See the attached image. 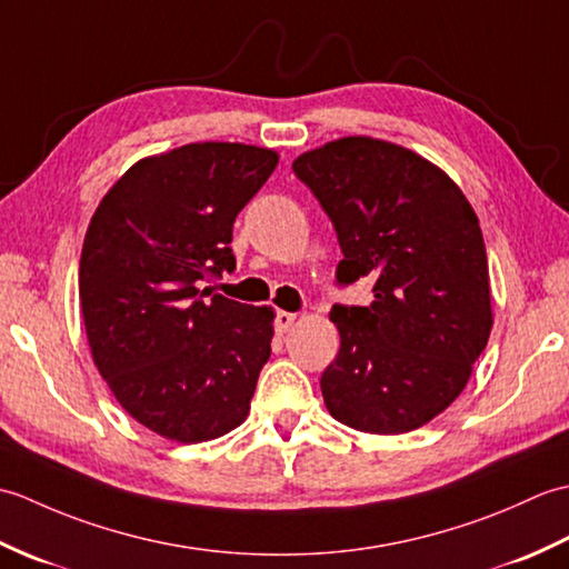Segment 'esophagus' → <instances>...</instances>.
<instances>
[{"label": "esophagus", "instance_id": "esophagus-1", "mask_svg": "<svg viewBox=\"0 0 569 569\" xmlns=\"http://www.w3.org/2000/svg\"><path fill=\"white\" fill-rule=\"evenodd\" d=\"M298 320V316H296V312H286V310H281V312H276V332L278 335H286L288 330H291L293 328V322Z\"/></svg>", "mask_w": 569, "mask_h": 569}]
</instances>
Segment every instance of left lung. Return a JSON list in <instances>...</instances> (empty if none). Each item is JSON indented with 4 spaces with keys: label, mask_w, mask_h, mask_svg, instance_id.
<instances>
[{
    "label": "left lung",
    "mask_w": 569,
    "mask_h": 569,
    "mask_svg": "<svg viewBox=\"0 0 569 569\" xmlns=\"http://www.w3.org/2000/svg\"><path fill=\"white\" fill-rule=\"evenodd\" d=\"M293 171L335 224L337 283H373L371 306H332L325 406L371 435L426 426L462 393L493 325L475 210L438 166L371 137L300 153Z\"/></svg>",
    "instance_id": "obj_1"
}]
</instances>
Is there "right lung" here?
Masks as SVG:
<instances>
[{
  "mask_svg": "<svg viewBox=\"0 0 569 569\" xmlns=\"http://www.w3.org/2000/svg\"><path fill=\"white\" fill-rule=\"evenodd\" d=\"M276 163L247 143H186L131 166L90 220L80 308L94 367L119 406L168 440L241 426L271 357L273 308L200 283L234 271V220Z\"/></svg>",
  "mask_w": 569,
  "mask_h": 569,
  "instance_id": "add662e5",
  "label": "right lung"
}]
</instances>
